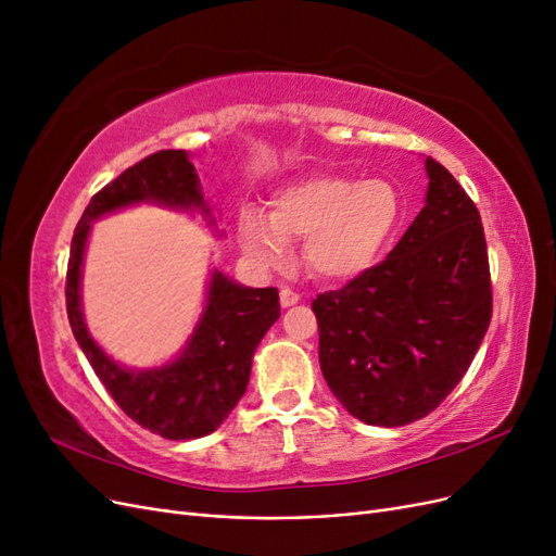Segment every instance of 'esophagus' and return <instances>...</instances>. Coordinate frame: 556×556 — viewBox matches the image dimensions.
I'll return each mask as SVG.
<instances>
[{
  "mask_svg": "<svg viewBox=\"0 0 556 556\" xmlns=\"http://www.w3.org/2000/svg\"><path fill=\"white\" fill-rule=\"evenodd\" d=\"M299 294L296 292H292L290 288H282L280 290V306L282 308H290V306H294V304H299Z\"/></svg>",
  "mask_w": 556,
  "mask_h": 556,
  "instance_id": "obj_1",
  "label": "esophagus"
}]
</instances>
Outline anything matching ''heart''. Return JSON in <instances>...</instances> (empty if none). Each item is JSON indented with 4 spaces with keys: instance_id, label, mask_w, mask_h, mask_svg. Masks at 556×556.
I'll return each mask as SVG.
<instances>
[{
    "instance_id": "obj_1",
    "label": "heart",
    "mask_w": 556,
    "mask_h": 556,
    "mask_svg": "<svg viewBox=\"0 0 556 556\" xmlns=\"http://www.w3.org/2000/svg\"><path fill=\"white\" fill-rule=\"evenodd\" d=\"M403 201L384 178L355 180L343 174H308L274 190L268 215L245 208L239 241L245 255L268 268L290 257L304 239L308 271L327 282L364 276L382 257L401 223Z\"/></svg>"
}]
</instances>
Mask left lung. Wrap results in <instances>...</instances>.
<instances>
[{
	"mask_svg": "<svg viewBox=\"0 0 556 556\" xmlns=\"http://www.w3.org/2000/svg\"><path fill=\"white\" fill-rule=\"evenodd\" d=\"M425 169V208L387 260L313 301L329 390L374 427L439 408L492 319L480 213L443 164L427 157Z\"/></svg>",
	"mask_w": 556,
	"mask_h": 556,
	"instance_id": "obj_1",
	"label": "left lung"
}]
</instances>
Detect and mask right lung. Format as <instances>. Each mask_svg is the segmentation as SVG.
Segmentation results:
<instances>
[{
    "label": "right lung",
    "mask_w": 556,
    "mask_h": 556,
    "mask_svg": "<svg viewBox=\"0 0 556 556\" xmlns=\"http://www.w3.org/2000/svg\"><path fill=\"white\" fill-rule=\"evenodd\" d=\"M141 204L201 215L217 239L225 237L201 190L192 155L188 150H160L109 182L83 213L66 268V315L78 348L117 406L162 439L192 441L220 427L245 394L255 350L280 317L278 290L245 288L213 268L204 311L174 359L150 368L115 362L92 339L83 315V262L92 223Z\"/></svg>",
    "instance_id": "1"
}]
</instances>
